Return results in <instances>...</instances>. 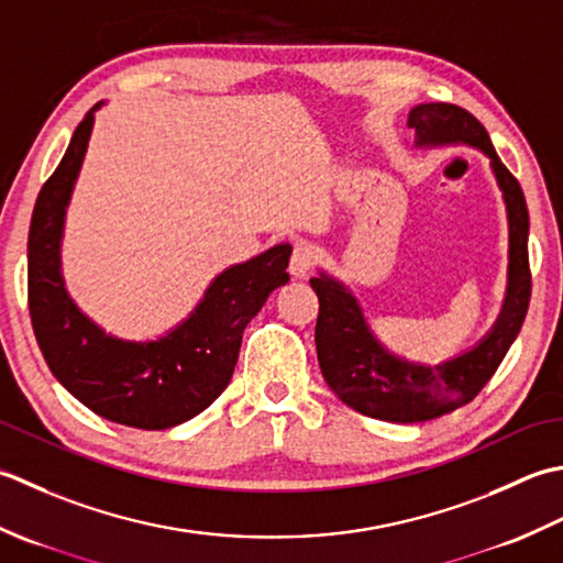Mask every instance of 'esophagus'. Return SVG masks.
<instances>
[{"mask_svg": "<svg viewBox=\"0 0 563 563\" xmlns=\"http://www.w3.org/2000/svg\"><path fill=\"white\" fill-rule=\"evenodd\" d=\"M313 267H316V250L311 245H306V243H298L291 252L289 272L294 274V277L303 279L313 272Z\"/></svg>", "mask_w": 563, "mask_h": 563, "instance_id": "1", "label": "esophagus"}]
</instances>
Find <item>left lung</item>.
I'll return each instance as SVG.
<instances>
[{
	"mask_svg": "<svg viewBox=\"0 0 563 563\" xmlns=\"http://www.w3.org/2000/svg\"><path fill=\"white\" fill-rule=\"evenodd\" d=\"M408 125L416 129L418 145L466 143L490 157L508 206L510 272L506 303L488 338L474 350L438 366H420L394 357L378 345L364 323L357 298L345 286L325 274L311 279L320 303L316 350L325 384L345 406L388 422H426L472 404L518 338L532 294L527 203L520 181L500 163L484 125L456 104H420L410 111Z\"/></svg>",
	"mask_w": 563,
	"mask_h": 563,
	"instance_id": "8db88e82",
	"label": "left lung"
}]
</instances>
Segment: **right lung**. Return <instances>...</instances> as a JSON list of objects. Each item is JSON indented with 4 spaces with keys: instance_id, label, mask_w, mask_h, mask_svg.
Segmentation results:
<instances>
[{
    "instance_id": "1",
    "label": "right lung",
    "mask_w": 563,
    "mask_h": 563,
    "mask_svg": "<svg viewBox=\"0 0 563 563\" xmlns=\"http://www.w3.org/2000/svg\"><path fill=\"white\" fill-rule=\"evenodd\" d=\"M95 109L33 206L29 228V313L53 376L91 412L137 430L175 428L223 394L243 330L267 296L289 282L291 245H277L218 274L185 323L155 342H123L77 311L60 277L65 209L82 167Z\"/></svg>"
}]
</instances>
